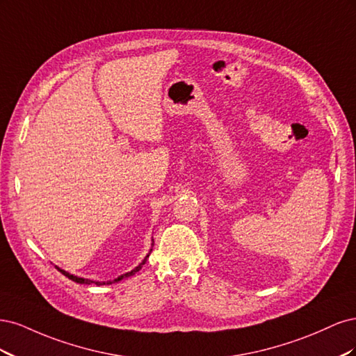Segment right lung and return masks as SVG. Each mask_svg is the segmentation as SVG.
Listing matches in <instances>:
<instances>
[{"instance_id": "right-lung-1", "label": "right lung", "mask_w": 356, "mask_h": 356, "mask_svg": "<svg viewBox=\"0 0 356 356\" xmlns=\"http://www.w3.org/2000/svg\"><path fill=\"white\" fill-rule=\"evenodd\" d=\"M148 257V255H147ZM147 260V258H145ZM145 260L139 264L136 268H134L132 272H129V273H126V275H123V276H120V277H117V279H114V281H110V282H106V284H113V282H118V281H122L123 277H129V276H134L136 272H139L141 270V267H143V264H145ZM58 270L62 273V275H65L68 279H71V281H74V282H77V284H92V281H88V279H83V277H77V276H74V275H70L68 272H65V270H62V268H58ZM105 282H96V285H104Z\"/></svg>"}]
</instances>
